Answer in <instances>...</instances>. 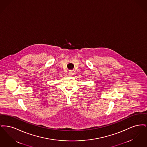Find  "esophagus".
Wrapping results in <instances>:
<instances>
[{"label": "esophagus", "mask_w": 147, "mask_h": 147, "mask_svg": "<svg viewBox=\"0 0 147 147\" xmlns=\"http://www.w3.org/2000/svg\"><path fill=\"white\" fill-rule=\"evenodd\" d=\"M68 75L69 77H72L73 76V71H72L71 70H70L69 72H68Z\"/></svg>", "instance_id": "1"}]
</instances>
